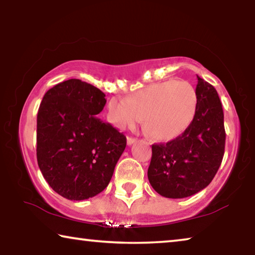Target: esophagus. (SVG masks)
Returning <instances> with one entry per match:
<instances>
[{"mask_svg":"<svg viewBox=\"0 0 255 255\" xmlns=\"http://www.w3.org/2000/svg\"><path fill=\"white\" fill-rule=\"evenodd\" d=\"M136 140H137L136 138H133V137H130V136H128V137H127V144H128L129 146L132 145L133 143H135Z\"/></svg>","mask_w":255,"mask_h":255,"instance_id":"1","label":"esophagus"}]
</instances>
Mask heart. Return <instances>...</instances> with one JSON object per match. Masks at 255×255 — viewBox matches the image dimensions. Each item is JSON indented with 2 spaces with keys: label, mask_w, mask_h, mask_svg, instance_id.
Listing matches in <instances>:
<instances>
[{
  "label": "heart",
  "mask_w": 255,
  "mask_h": 255,
  "mask_svg": "<svg viewBox=\"0 0 255 255\" xmlns=\"http://www.w3.org/2000/svg\"><path fill=\"white\" fill-rule=\"evenodd\" d=\"M197 94L187 81H166L147 86L131 98L111 99L108 105L110 123L127 129L145 117V127L158 140L181 135L196 114Z\"/></svg>",
  "instance_id": "b5f03b06"
}]
</instances>
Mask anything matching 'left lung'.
Masks as SVG:
<instances>
[{"instance_id":"obj_1","label":"left lung","mask_w":255,"mask_h":255,"mask_svg":"<svg viewBox=\"0 0 255 255\" xmlns=\"http://www.w3.org/2000/svg\"><path fill=\"white\" fill-rule=\"evenodd\" d=\"M197 108L191 124L175 139L152 145L147 171L158 195L172 199L205 189L217 173L225 150L224 112L213 85L197 75Z\"/></svg>"}]
</instances>
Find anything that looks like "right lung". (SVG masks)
<instances>
[{
    "mask_svg": "<svg viewBox=\"0 0 255 255\" xmlns=\"http://www.w3.org/2000/svg\"><path fill=\"white\" fill-rule=\"evenodd\" d=\"M106 94L71 79L46 92L37 115V161L45 180L68 200L107 188L126 148V137L98 115Z\"/></svg>",
    "mask_w": 255,
    "mask_h": 255,
    "instance_id": "right-lung-1",
    "label": "right lung"
}]
</instances>
